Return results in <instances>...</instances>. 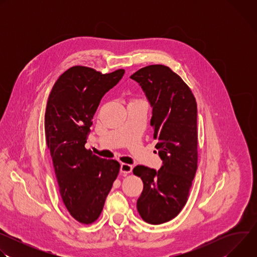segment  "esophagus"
<instances>
[{
  "instance_id": "34e87169",
  "label": "esophagus",
  "mask_w": 257,
  "mask_h": 257,
  "mask_svg": "<svg viewBox=\"0 0 257 257\" xmlns=\"http://www.w3.org/2000/svg\"><path fill=\"white\" fill-rule=\"evenodd\" d=\"M132 169H133V167H132L131 165H129V164L123 163V164L121 165V172L124 173V174H129V173H131V172H132Z\"/></svg>"
}]
</instances>
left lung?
<instances>
[{"label":"left lung","instance_id":"obj_1","mask_svg":"<svg viewBox=\"0 0 257 257\" xmlns=\"http://www.w3.org/2000/svg\"><path fill=\"white\" fill-rule=\"evenodd\" d=\"M137 81L153 106L156 149L163 160L157 172L136 166L143 190L137 210L144 222L167 223L184 207L197 170V104L189 86L165 65H150L130 76Z\"/></svg>","mask_w":257,"mask_h":257}]
</instances>
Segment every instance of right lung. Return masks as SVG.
I'll return each mask as SVG.
<instances>
[{"label":"right lung","mask_w":257,"mask_h":257,"mask_svg":"<svg viewBox=\"0 0 257 257\" xmlns=\"http://www.w3.org/2000/svg\"><path fill=\"white\" fill-rule=\"evenodd\" d=\"M124 69L102 74L73 66L56 81L45 115L48 148L62 200L77 222L89 225L101 213L120 164L85 149L92 118L101 97L123 77Z\"/></svg>","instance_id":"obj_1"}]
</instances>
